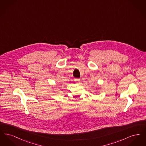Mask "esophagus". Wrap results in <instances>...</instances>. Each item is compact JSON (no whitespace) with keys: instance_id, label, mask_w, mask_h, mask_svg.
I'll use <instances>...</instances> for the list:
<instances>
[{"instance_id":"1","label":"esophagus","mask_w":146,"mask_h":146,"mask_svg":"<svg viewBox=\"0 0 146 146\" xmlns=\"http://www.w3.org/2000/svg\"><path fill=\"white\" fill-rule=\"evenodd\" d=\"M75 82H76V83H79L80 82V79H75Z\"/></svg>"}]
</instances>
